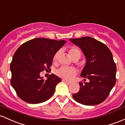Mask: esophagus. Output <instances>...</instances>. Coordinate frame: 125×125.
<instances>
[{
	"label": "esophagus",
	"instance_id": "esophagus-1",
	"mask_svg": "<svg viewBox=\"0 0 125 125\" xmlns=\"http://www.w3.org/2000/svg\"><path fill=\"white\" fill-rule=\"evenodd\" d=\"M62 81H63V82L65 83H67V84H71V83L70 82V81H67V80H62Z\"/></svg>",
	"mask_w": 125,
	"mask_h": 125
}]
</instances>
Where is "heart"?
I'll use <instances>...</instances> for the list:
<instances>
[{"mask_svg": "<svg viewBox=\"0 0 125 125\" xmlns=\"http://www.w3.org/2000/svg\"><path fill=\"white\" fill-rule=\"evenodd\" d=\"M60 54V51H57L54 56L53 61L55 62L58 59V57ZM69 54L71 58L73 60L77 59L78 60L81 57V52L78 48L75 47H73L70 49ZM56 74L60 77L64 78V79L70 80L72 79L74 77H75L77 74V70L74 68H69L66 67H61L56 71Z\"/></svg>", "mask_w": 125, "mask_h": 125, "instance_id": "heart-1", "label": "heart"}]
</instances>
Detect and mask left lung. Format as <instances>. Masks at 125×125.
<instances>
[{"label": "left lung", "instance_id": "left-lung-1", "mask_svg": "<svg viewBox=\"0 0 125 125\" xmlns=\"http://www.w3.org/2000/svg\"><path fill=\"white\" fill-rule=\"evenodd\" d=\"M70 40L84 54L86 62L81 76L89 80V83H79V92L73 94V97L87 106L100 104L106 100L116 83V65L111 51L103 43L90 36Z\"/></svg>", "mask_w": 125, "mask_h": 125}]
</instances>
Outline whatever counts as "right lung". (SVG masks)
I'll list each match as a JSON object with an SVG mask.
<instances>
[{
  "label": "right lung",
  "instance_id": "add662e5",
  "mask_svg": "<svg viewBox=\"0 0 125 125\" xmlns=\"http://www.w3.org/2000/svg\"><path fill=\"white\" fill-rule=\"evenodd\" d=\"M65 42L64 40L38 38L23 43L16 50L10 65V83L21 99L38 104L54 94L61 79L52 74L45 80L40 73L50 70L54 55Z\"/></svg>",
  "mask_w": 125,
  "mask_h": 125
}]
</instances>
